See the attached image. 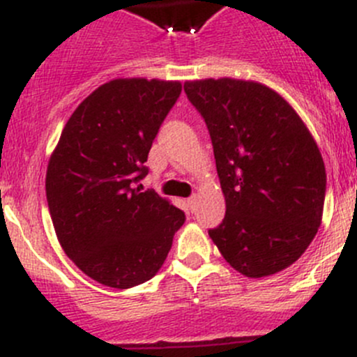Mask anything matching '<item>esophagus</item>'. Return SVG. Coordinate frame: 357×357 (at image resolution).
<instances>
[{
  "label": "esophagus",
  "mask_w": 357,
  "mask_h": 357,
  "mask_svg": "<svg viewBox=\"0 0 357 357\" xmlns=\"http://www.w3.org/2000/svg\"><path fill=\"white\" fill-rule=\"evenodd\" d=\"M186 205H188L190 212L195 211V205H197V195H192V197H190V199L186 200Z\"/></svg>",
  "instance_id": "34e87169"
}]
</instances>
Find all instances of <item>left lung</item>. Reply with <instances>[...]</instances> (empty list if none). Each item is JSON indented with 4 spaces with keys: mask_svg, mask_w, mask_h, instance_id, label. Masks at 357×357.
Wrapping results in <instances>:
<instances>
[{
    "mask_svg": "<svg viewBox=\"0 0 357 357\" xmlns=\"http://www.w3.org/2000/svg\"><path fill=\"white\" fill-rule=\"evenodd\" d=\"M204 117L226 200L208 236L248 278L289 268L321 225L326 172L318 145L289 103L240 79L185 82Z\"/></svg>",
    "mask_w": 357,
    "mask_h": 357,
    "instance_id": "1",
    "label": "left lung"
}]
</instances>
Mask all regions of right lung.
<instances>
[{"instance_id": "right-lung-1", "label": "right lung", "mask_w": 357, "mask_h": 357, "mask_svg": "<svg viewBox=\"0 0 357 357\" xmlns=\"http://www.w3.org/2000/svg\"><path fill=\"white\" fill-rule=\"evenodd\" d=\"M181 82L115 79L67 121L46 171V200L63 252L84 275L131 289L157 275L185 212L138 185Z\"/></svg>"}]
</instances>
